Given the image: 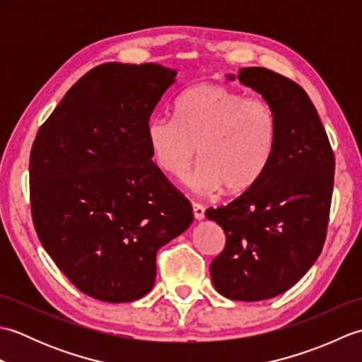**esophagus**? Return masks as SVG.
<instances>
[{
  "label": "esophagus",
  "instance_id": "34e87169",
  "mask_svg": "<svg viewBox=\"0 0 362 362\" xmlns=\"http://www.w3.org/2000/svg\"><path fill=\"white\" fill-rule=\"evenodd\" d=\"M193 213H194L196 219H204L205 218V206L197 204V202H193Z\"/></svg>",
  "mask_w": 362,
  "mask_h": 362
}]
</instances>
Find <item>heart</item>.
I'll return each mask as SVG.
<instances>
[{"instance_id":"heart-1","label":"heart","mask_w":362,"mask_h":362,"mask_svg":"<svg viewBox=\"0 0 362 362\" xmlns=\"http://www.w3.org/2000/svg\"><path fill=\"white\" fill-rule=\"evenodd\" d=\"M146 134L152 158L165 174L185 177L199 151L202 161L191 187L204 194L222 187L243 193L271 163L279 121L266 99L205 82L179 96L175 118H152Z\"/></svg>"}]
</instances>
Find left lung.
Wrapping results in <instances>:
<instances>
[{
  "label": "left lung",
  "mask_w": 362,
  "mask_h": 362,
  "mask_svg": "<svg viewBox=\"0 0 362 362\" xmlns=\"http://www.w3.org/2000/svg\"><path fill=\"white\" fill-rule=\"evenodd\" d=\"M238 81L272 105L279 134L271 163L255 185L228 205L205 211L227 238L210 272L219 294L258 302L294 286L320 255L334 153L316 107L298 83L259 66L241 68Z\"/></svg>",
  "instance_id": "obj_1"
}]
</instances>
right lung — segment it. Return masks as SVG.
Here are the masks:
<instances>
[{"label":"right lung","instance_id":"obj_1","mask_svg":"<svg viewBox=\"0 0 362 362\" xmlns=\"http://www.w3.org/2000/svg\"><path fill=\"white\" fill-rule=\"evenodd\" d=\"M175 71L103 64L74 83L30 149L38 240L76 288L124 303L156 281L157 252L193 222L188 199L152 161L149 118Z\"/></svg>","mask_w":362,"mask_h":362}]
</instances>
